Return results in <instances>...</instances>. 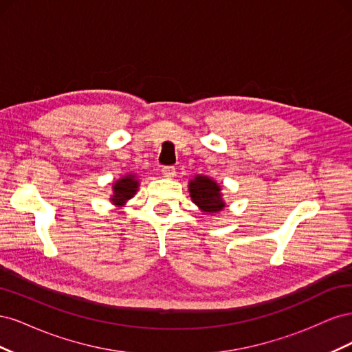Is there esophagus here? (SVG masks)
Returning <instances> with one entry per match:
<instances>
[{"mask_svg":"<svg viewBox=\"0 0 352 352\" xmlns=\"http://www.w3.org/2000/svg\"><path fill=\"white\" fill-rule=\"evenodd\" d=\"M162 173H163L164 177L172 179V177L176 176V168H175L173 166H164V167L162 168Z\"/></svg>","mask_w":352,"mask_h":352,"instance_id":"1","label":"esophagus"}]
</instances>
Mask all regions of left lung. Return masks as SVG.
Wrapping results in <instances>:
<instances>
[{
  "instance_id": "8db88e82",
  "label": "left lung",
  "mask_w": 352,
  "mask_h": 352,
  "mask_svg": "<svg viewBox=\"0 0 352 352\" xmlns=\"http://www.w3.org/2000/svg\"><path fill=\"white\" fill-rule=\"evenodd\" d=\"M189 194L195 204L208 214L221 211L225 208V201L221 198V188L217 182L207 176H195L189 182Z\"/></svg>"
}]
</instances>
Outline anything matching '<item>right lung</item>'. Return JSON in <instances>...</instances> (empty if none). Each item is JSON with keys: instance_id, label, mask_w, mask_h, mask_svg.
Listing matches in <instances>:
<instances>
[{"instance_id": "add662e5", "label": "right lung", "mask_w": 352, "mask_h": 352, "mask_svg": "<svg viewBox=\"0 0 352 352\" xmlns=\"http://www.w3.org/2000/svg\"><path fill=\"white\" fill-rule=\"evenodd\" d=\"M140 182H138L135 175H127L116 180L113 185V197L111 201L113 204L122 207L127 199H131L138 190Z\"/></svg>"}]
</instances>
